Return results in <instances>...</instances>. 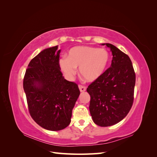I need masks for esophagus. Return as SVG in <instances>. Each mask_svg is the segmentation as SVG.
Masks as SVG:
<instances>
[{"instance_id": "1", "label": "esophagus", "mask_w": 157, "mask_h": 157, "mask_svg": "<svg viewBox=\"0 0 157 157\" xmlns=\"http://www.w3.org/2000/svg\"><path fill=\"white\" fill-rule=\"evenodd\" d=\"M78 88H79L80 91L81 92H85V91H86V86H81V85H79Z\"/></svg>"}]
</instances>
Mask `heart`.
I'll use <instances>...</instances> for the list:
<instances>
[{
    "label": "heart",
    "instance_id": "obj_1",
    "mask_svg": "<svg viewBox=\"0 0 157 157\" xmlns=\"http://www.w3.org/2000/svg\"><path fill=\"white\" fill-rule=\"evenodd\" d=\"M110 56L105 48L80 46L71 48L67 58L59 60V67L65 77L71 80L79 67L80 76L88 82H95L105 73Z\"/></svg>",
    "mask_w": 157,
    "mask_h": 157
}]
</instances>
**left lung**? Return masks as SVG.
<instances>
[{"label": "left lung", "instance_id": "left-lung-1", "mask_svg": "<svg viewBox=\"0 0 157 157\" xmlns=\"http://www.w3.org/2000/svg\"><path fill=\"white\" fill-rule=\"evenodd\" d=\"M106 45L112 52L111 65L101 77L89 85V109L95 124L102 127L117 124L129 113L134 101L136 75L128 55L115 46Z\"/></svg>", "mask_w": 157, "mask_h": 157}]
</instances>
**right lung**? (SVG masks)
I'll use <instances>...</instances> for the list:
<instances>
[{
	"mask_svg": "<svg viewBox=\"0 0 157 157\" xmlns=\"http://www.w3.org/2000/svg\"><path fill=\"white\" fill-rule=\"evenodd\" d=\"M58 46L46 48L31 59L23 79L30 115L46 130L68 126L80 95L77 84L65 79L60 71Z\"/></svg>",
	"mask_w": 157,
	"mask_h": 157,
	"instance_id": "1",
	"label": "right lung"
}]
</instances>
